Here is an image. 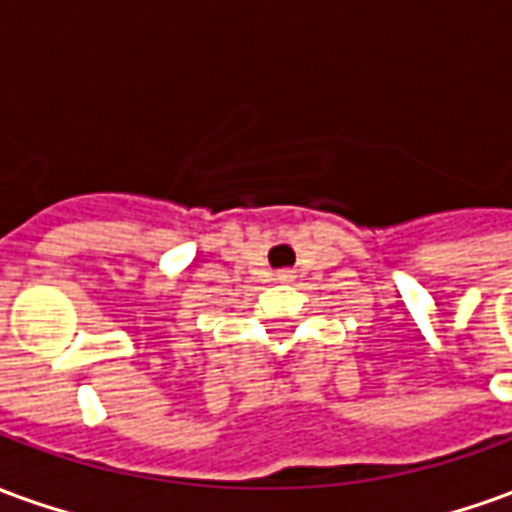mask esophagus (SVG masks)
<instances>
[{"mask_svg":"<svg viewBox=\"0 0 512 512\" xmlns=\"http://www.w3.org/2000/svg\"><path fill=\"white\" fill-rule=\"evenodd\" d=\"M285 279H288V274H285Z\"/></svg>","mask_w":512,"mask_h":512,"instance_id":"34e87169","label":"esophagus"}]
</instances>
